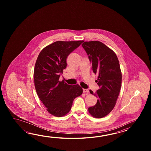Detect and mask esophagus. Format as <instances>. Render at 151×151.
Masks as SVG:
<instances>
[{
    "mask_svg": "<svg viewBox=\"0 0 151 151\" xmlns=\"http://www.w3.org/2000/svg\"><path fill=\"white\" fill-rule=\"evenodd\" d=\"M83 93H89V90L88 89H83Z\"/></svg>",
    "mask_w": 151,
    "mask_h": 151,
    "instance_id": "obj_1",
    "label": "esophagus"
}]
</instances>
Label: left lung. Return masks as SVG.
Segmentation results:
<instances>
[{"instance_id": "obj_1", "label": "left lung", "mask_w": 151, "mask_h": 151, "mask_svg": "<svg viewBox=\"0 0 151 151\" xmlns=\"http://www.w3.org/2000/svg\"><path fill=\"white\" fill-rule=\"evenodd\" d=\"M81 45L92 63L93 73L98 74L96 81L100 87L95 93L90 90L98 100L94 106L88 107V112L93 117L101 118L112 111L119 96L122 79L119 60L116 53L101 42H85Z\"/></svg>"}]
</instances>
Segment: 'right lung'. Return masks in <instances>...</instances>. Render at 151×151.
<instances>
[{"label":"right lung","mask_w":151,"mask_h":151,"mask_svg":"<svg viewBox=\"0 0 151 151\" xmlns=\"http://www.w3.org/2000/svg\"><path fill=\"white\" fill-rule=\"evenodd\" d=\"M83 42H55L43 48L37 58L33 75L35 90L47 111L53 116L60 117L68 114L74 99L83 93L79 85L72 86L59 80L67 66L68 55Z\"/></svg>","instance_id":"right-lung-1"}]
</instances>
